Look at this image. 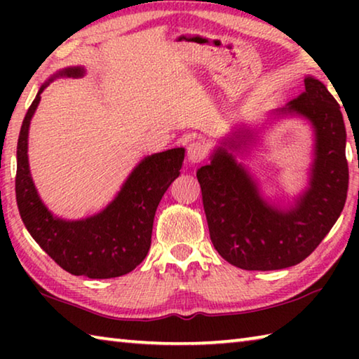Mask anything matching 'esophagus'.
Here are the masks:
<instances>
[{"instance_id": "34e87169", "label": "esophagus", "mask_w": 359, "mask_h": 359, "mask_svg": "<svg viewBox=\"0 0 359 359\" xmlns=\"http://www.w3.org/2000/svg\"><path fill=\"white\" fill-rule=\"evenodd\" d=\"M204 156H205V147H204V144L196 141V142H191V144L187 147V158H188V161L193 163V165H194V163L203 161Z\"/></svg>"}]
</instances>
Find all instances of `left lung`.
I'll list each match as a JSON object with an SVG mask.
<instances>
[{
    "mask_svg": "<svg viewBox=\"0 0 359 359\" xmlns=\"http://www.w3.org/2000/svg\"><path fill=\"white\" fill-rule=\"evenodd\" d=\"M306 90L272 120L302 118L311 123L313 161L309 184L283 205L267 199L258 180L236 154H247L258 131L241 125L223 137L210 163L196 171L210 241L229 264L245 271H276L294 266L318 247L337 222L348 190L344 117L334 96L313 76L304 77Z\"/></svg>",
    "mask_w": 359,
    "mask_h": 359,
    "instance_id": "1",
    "label": "left lung"
}]
</instances>
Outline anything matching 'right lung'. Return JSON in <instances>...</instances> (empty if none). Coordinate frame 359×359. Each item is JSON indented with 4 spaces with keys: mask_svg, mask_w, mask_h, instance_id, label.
Wrapping results in <instances>:
<instances>
[{
    "mask_svg": "<svg viewBox=\"0 0 359 359\" xmlns=\"http://www.w3.org/2000/svg\"><path fill=\"white\" fill-rule=\"evenodd\" d=\"M82 66L60 69L41 85L23 118L17 142L15 198L23 223L39 247L72 276L112 278L131 272L147 257L158 204L179 177L185 149L144 156L120 191L98 214L81 220L53 215L42 203L29 172L28 133L41 93L57 77H81Z\"/></svg>",
    "mask_w": 359,
    "mask_h": 359,
    "instance_id": "1",
    "label": "right lung"
}]
</instances>
